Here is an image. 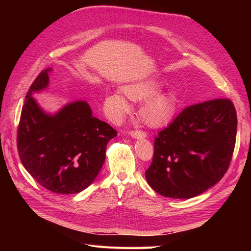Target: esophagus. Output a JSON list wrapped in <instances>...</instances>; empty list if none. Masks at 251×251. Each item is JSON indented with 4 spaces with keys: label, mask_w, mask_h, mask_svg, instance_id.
Wrapping results in <instances>:
<instances>
[{
    "label": "esophagus",
    "mask_w": 251,
    "mask_h": 251,
    "mask_svg": "<svg viewBox=\"0 0 251 251\" xmlns=\"http://www.w3.org/2000/svg\"><path fill=\"white\" fill-rule=\"evenodd\" d=\"M128 134H130L133 138H137V139L147 137V133L143 132L142 130H132Z\"/></svg>",
    "instance_id": "1"
}]
</instances>
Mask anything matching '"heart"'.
<instances>
[{"label":"heart","mask_w":251,"mask_h":251,"mask_svg":"<svg viewBox=\"0 0 251 251\" xmlns=\"http://www.w3.org/2000/svg\"><path fill=\"white\" fill-rule=\"evenodd\" d=\"M157 88L151 82H140L125 88L126 95L132 100H143L153 96ZM108 103L118 115L128 111V102L124 95L119 93L109 97ZM175 113V103L172 98L166 95H159L151 98L142 108V115L148 124L160 126L169 121Z\"/></svg>","instance_id":"b5f03b06"}]
</instances>
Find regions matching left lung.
Wrapping results in <instances>:
<instances>
[{
	"label": "left lung",
	"mask_w": 251,
	"mask_h": 251,
	"mask_svg": "<svg viewBox=\"0 0 251 251\" xmlns=\"http://www.w3.org/2000/svg\"><path fill=\"white\" fill-rule=\"evenodd\" d=\"M237 124L229 98L184 108L154 140L146 171L150 186L169 198L189 199L218 183L229 168Z\"/></svg>",
	"instance_id": "8db88e82"
}]
</instances>
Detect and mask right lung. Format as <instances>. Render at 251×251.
<instances>
[{"label":"right lung","mask_w":251,"mask_h":251,"mask_svg":"<svg viewBox=\"0 0 251 251\" xmlns=\"http://www.w3.org/2000/svg\"><path fill=\"white\" fill-rule=\"evenodd\" d=\"M48 71L37 75L27 92L18 127L19 156L45 188L56 194H77L100 173L105 148L117 131L93 117L86 101L68 104L54 116L44 113L32 93L47 87Z\"/></svg>","instance_id":"right-lung-1"}]
</instances>
